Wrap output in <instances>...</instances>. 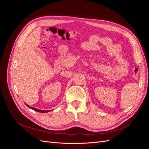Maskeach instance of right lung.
<instances>
[{"label":"right lung","instance_id":"add662e5","mask_svg":"<svg viewBox=\"0 0 149 149\" xmlns=\"http://www.w3.org/2000/svg\"><path fill=\"white\" fill-rule=\"evenodd\" d=\"M26 106H27L29 107H30V109H33V110H34V111H37V112H43V113H45V112H49V111H44V110H40V109H37V108H35V107H30V106H29V105H27V104H26Z\"/></svg>","mask_w":149,"mask_h":149}]
</instances>
